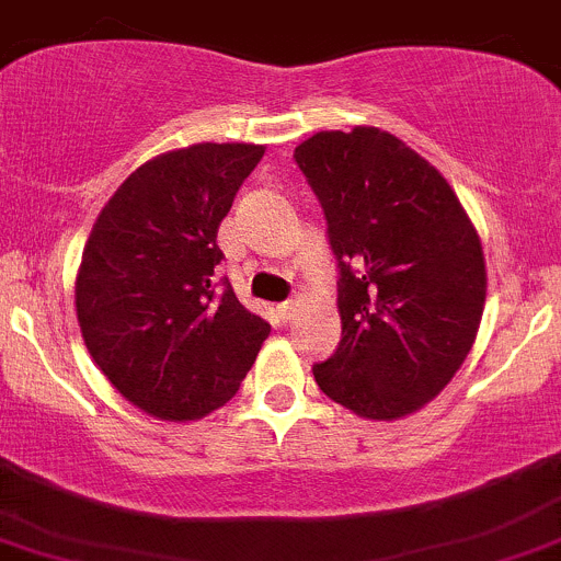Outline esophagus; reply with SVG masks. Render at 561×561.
I'll use <instances>...</instances> for the list:
<instances>
[{
    "mask_svg": "<svg viewBox=\"0 0 561 561\" xmlns=\"http://www.w3.org/2000/svg\"><path fill=\"white\" fill-rule=\"evenodd\" d=\"M296 309H298V301H296V298H287V301L276 304V314H279L282 320H290V317L296 314Z\"/></svg>",
    "mask_w": 561,
    "mask_h": 561,
    "instance_id": "34e87169",
    "label": "esophagus"
}]
</instances>
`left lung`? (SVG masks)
<instances>
[{
  "instance_id": "1",
  "label": "left lung",
  "mask_w": 561,
  "mask_h": 561,
  "mask_svg": "<svg viewBox=\"0 0 561 561\" xmlns=\"http://www.w3.org/2000/svg\"><path fill=\"white\" fill-rule=\"evenodd\" d=\"M325 214L342 339L314 364L328 399L371 421L415 412L472 350L483 247L456 192L377 127L317 133L293 154Z\"/></svg>"
}]
</instances>
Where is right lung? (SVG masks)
Segmentation results:
<instances>
[{
    "label": "right lung",
    "mask_w": 561,
    "mask_h": 561,
    "mask_svg": "<svg viewBox=\"0 0 561 561\" xmlns=\"http://www.w3.org/2000/svg\"><path fill=\"white\" fill-rule=\"evenodd\" d=\"M254 144H197L146 162L94 222L76 282L83 342L144 412L192 421L239 390L271 325L217 279L219 222L263 160Z\"/></svg>",
    "instance_id": "1"
}]
</instances>
